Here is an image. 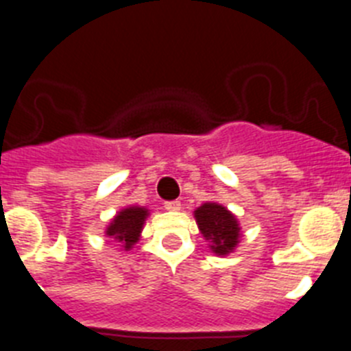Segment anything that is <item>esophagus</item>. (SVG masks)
<instances>
[{"label": "esophagus", "instance_id": "1", "mask_svg": "<svg viewBox=\"0 0 351 351\" xmlns=\"http://www.w3.org/2000/svg\"><path fill=\"white\" fill-rule=\"evenodd\" d=\"M165 209L176 213V210L181 209V202L179 200H169V202H165Z\"/></svg>", "mask_w": 351, "mask_h": 351}]
</instances>
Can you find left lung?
Masks as SVG:
<instances>
[{
	"instance_id": "obj_1",
	"label": "left lung",
	"mask_w": 351,
	"mask_h": 351,
	"mask_svg": "<svg viewBox=\"0 0 351 351\" xmlns=\"http://www.w3.org/2000/svg\"><path fill=\"white\" fill-rule=\"evenodd\" d=\"M195 219L216 255H228L239 243V223L234 214L219 204L207 202L195 210Z\"/></svg>"
}]
</instances>
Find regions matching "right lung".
I'll return each mask as SVG.
<instances>
[{
	"label": "right lung",
	"instance_id": "add662e5",
	"mask_svg": "<svg viewBox=\"0 0 351 351\" xmlns=\"http://www.w3.org/2000/svg\"><path fill=\"white\" fill-rule=\"evenodd\" d=\"M147 214V209H144V207H126V209L121 210L116 218L112 219V223L107 226V232H105V234H107L108 237H114L116 241L123 243V247H125V250H130L133 244L137 243L138 237H141L142 226H144Z\"/></svg>",
	"mask_w": 351,
	"mask_h": 351
}]
</instances>
